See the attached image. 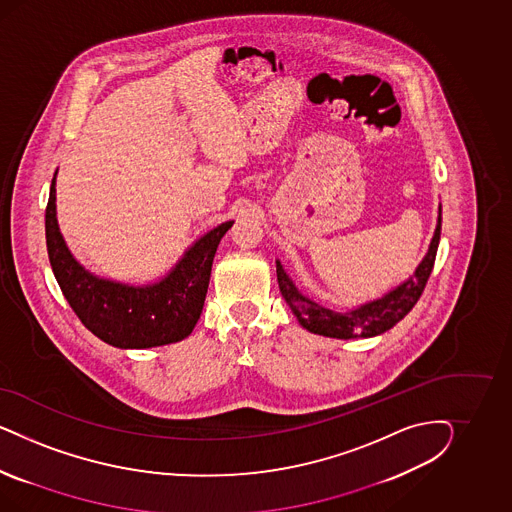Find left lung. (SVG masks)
I'll use <instances>...</instances> for the list:
<instances>
[{
  "instance_id": "obj_1",
  "label": "left lung",
  "mask_w": 512,
  "mask_h": 512,
  "mask_svg": "<svg viewBox=\"0 0 512 512\" xmlns=\"http://www.w3.org/2000/svg\"><path fill=\"white\" fill-rule=\"evenodd\" d=\"M439 238H441V210L437 217V227H435L432 244H430L426 257L419 264V268L415 270V276L407 279L394 291H390L387 296L368 302L349 313L326 310L323 306L311 302L310 298L300 295L295 283L285 274L283 266L276 263L279 291L285 298L287 306L298 317V323L313 334L326 336V338H338V340L372 338L377 334H383L398 321H402L403 317L419 302L420 295L434 270Z\"/></svg>"
}]
</instances>
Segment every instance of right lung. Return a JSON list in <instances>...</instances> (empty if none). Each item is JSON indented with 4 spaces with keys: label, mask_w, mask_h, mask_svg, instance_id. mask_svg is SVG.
Returning <instances> with one entry per match:
<instances>
[{
    "label": "right lung",
    "mask_w": 512,
    "mask_h": 512,
    "mask_svg": "<svg viewBox=\"0 0 512 512\" xmlns=\"http://www.w3.org/2000/svg\"><path fill=\"white\" fill-rule=\"evenodd\" d=\"M231 227L233 221H227L204 234L159 283L129 287L95 278L69 253L56 221V174L45 214L48 259L63 296L92 334L122 349L167 345L193 332L201 317L219 240Z\"/></svg>",
    "instance_id": "obj_1"
}]
</instances>
